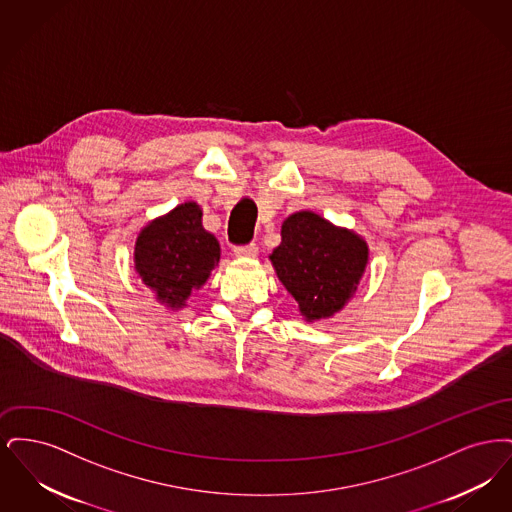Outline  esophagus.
I'll list each match as a JSON object with an SVG mask.
<instances>
[{"instance_id":"obj_1","label":"esophagus","mask_w":512,"mask_h":512,"mask_svg":"<svg viewBox=\"0 0 512 512\" xmlns=\"http://www.w3.org/2000/svg\"><path fill=\"white\" fill-rule=\"evenodd\" d=\"M257 253H259V247L255 244L242 245L234 249V257L238 259H255Z\"/></svg>"}]
</instances>
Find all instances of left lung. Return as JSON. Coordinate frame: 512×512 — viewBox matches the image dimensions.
Listing matches in <instances>:
<instances>
[{
    "label": "left lung",
    "instance_id": "8db88e82",
    "mask_svg": "<svg viewBox=\"0 0 512 512\" xmlns=\"http://www.w3.org/2000/svg\"><path fill=\"white\" fill-rule=\"evenodd\" d=\"M282 242L268 255L278 280L307 322L334 317L357 292L368 265V244L357 232L313 211L282 222Z\"/></svg>",
    "mask_w": 512,
    "mask_h": 512
}]
</instances>
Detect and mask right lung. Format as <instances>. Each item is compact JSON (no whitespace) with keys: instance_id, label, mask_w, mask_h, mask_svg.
I'll list each match as a JSON object with an SVG mask.
<instances>
[{"instance_id":"right-lung-1","label":"right lung","mask_w":512,"mask_h":512,"mask_svg":"<svg viewBox=\"0 0 512 512\" xmlns=\"http://www.w3.org/2000/svg\"><path fill=\"white\" fill-rule=\"evenodd\" d=\"M201 217V207L186 201L149 220L136 238L134 268L169 311L184 309L219 267V240L203 228Z\"/></svg>"}]
</instances>
